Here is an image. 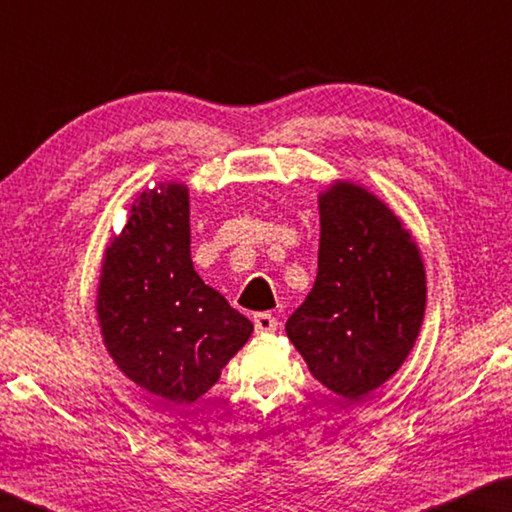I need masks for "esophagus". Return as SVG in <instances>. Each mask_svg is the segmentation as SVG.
<instances>
[{
  "label": "esophagus",
  "instance_id": "esophagus-1",
  "mask_svg": "<svg viewBox=\"0 0 512 512\" xmlns=\"http://www.w3.org/2000/svg\"><path fill=\"white\" fill-rule=\"evenodd\" d=\"M253 322H255V333L257 335L275 333V330H277V319L270 313H257Z\"/></svg>",
  "mask_w": 512,
  "mask_h": 512
}]
</instances>
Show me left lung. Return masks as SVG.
<instances>
[{
    "instance_id": "obj_1",
    "label": "left lung",
    "mask_w": 512,
    "mask_h": 512,
    "mask_svg": "<svg viewBox=\"0 0 512 512\" xmlns=\"http://www.w3.org/2000/svg\"><path fill=\"white\" fill-rule=\"evenodd\" d=\"M424 310L422 253L402 219L355 182L322 190L317 279L286 322L317 382L346 402L373 393L406 362Z\"/></svg>"
}]
</instances>
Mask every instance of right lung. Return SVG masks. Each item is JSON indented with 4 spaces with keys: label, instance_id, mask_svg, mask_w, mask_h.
<instances>
[{
    "label": "right lung",
    "instance_id": "right-lung-1",
    "mask_svg": "<svg viewBox=\"0 0 512 512\" xmlns=\"http://www.w3.org/2000/svg\"><path fill=\"white\" fill-rule=\"evenodd\" d=\"M97 319L117 368L170 404L208 393L248 342L253 324L193 268L186 184L137 195L128 224L106 246Z\"/></svg>",
    "mask_w": 512,
    "mask_h": 512
}]
</instances>
